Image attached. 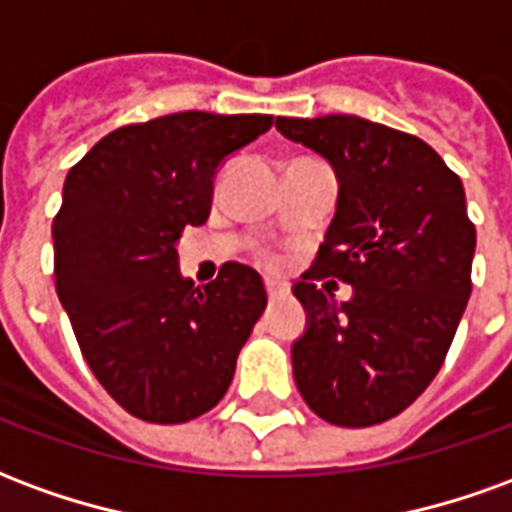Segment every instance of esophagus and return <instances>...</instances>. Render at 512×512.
Returning <instances> with one entry per match:
<instances>
[{"instance_id": "1", "label": "esophagus", "mask_w": 512, "mask_h": 512, "mask_svg": "<svg viewBox=\"0 0 512 512\" xmlns=\"http://www.w3.org/2000/svg\"><path fill=\"white\" fill-rule=\"evenodd\" d=\"M266 293L271 301L285 299L288 296V285H282V282H266Z\"/></svg>"}]
</instances>
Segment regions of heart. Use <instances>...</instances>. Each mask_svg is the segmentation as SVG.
<instances>
[{"instance_id":"obj_1","label":"heart","mask_w":512,"mask_h":512,"mask_svg":"<svg viewBox=\"0 0 512 512\" xmlns=\"http://www.w3.org/2000/svg\"><path fill=\"white\" fill-rule=\"evenodd\" d=\"M268 263H274V257H268Z\"/></svg>"}]
</instances>
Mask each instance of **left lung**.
<instances>
[{"label":"left lung","instance_id":"8db88e82","mask_svg":"<svg viewBox=\"0 0 512 512\" xmlns=\"http://www.w3.org/2000/svg\"><path fill=\"white\" fill-rule=\"evenodd\" d=\"M277 128L340 180L326 241L293 288L310 318L293 378L321 419L370 428L428 389L458 332L477 244L463 183L419 136L362 117H277ZM323 276L354 284L355 299L323 294Z\"/></svg>","mask_w":512,"mask_h":512}]
</instances>
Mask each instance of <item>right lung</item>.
Listing matches in <instances>:
<instances>
[{"mask_svg":"<svg viewBox=\"0 0 512 512\" xmlns=\"http://www.w3.org/2000/svg\"><path fill=\"white\" fill-rule=\"evenodd\" d=\"M271 115L175 112L106 134L73 164L54 235V285L98 384L136 419L180 425L211 411L266 310L255 268L224 263L194 288L178 241L211 213L224 158Z\"/></svg>","mask_w":512,"mask_h":512,"instance_id":"right-lung-1","label":"right lung"}]
</instances>
